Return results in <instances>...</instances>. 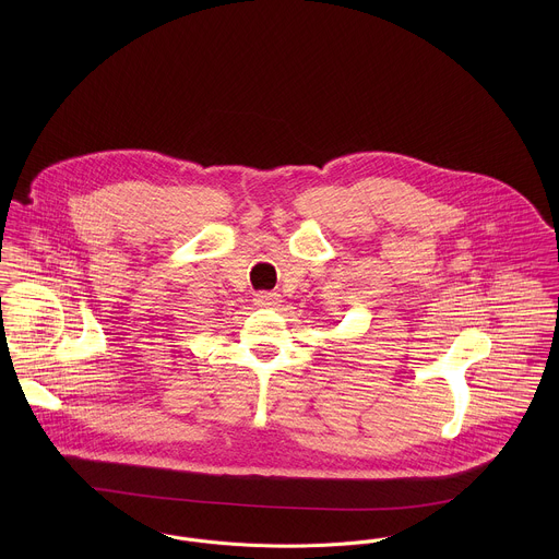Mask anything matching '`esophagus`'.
I'll return each instance as SVG.
<instances>
[{"label": "esophagus", "instance_id": "34e87169", "mask_svg": "<svg viewBox=\"0 0 559 559\" xmlns=\"http://www.w3.org/2000/svg\"><path fill=\"white\" fill-rule=\"evenodd\" d=\"M253 304L258 308H275V306H280V295L277 293H258Z\"/></svg>", "mask_w": 559, "mask_h": 559}]
</instances>
